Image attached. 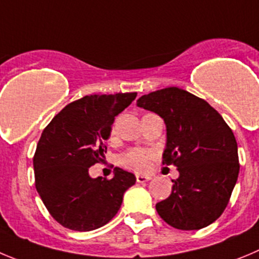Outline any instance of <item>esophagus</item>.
Segmentation results:
<instances>
[{
  "mask_svg": "<svg viewBox=\"0 0 259 259\" xmlns=\"http://www.w3.org/2000/svg\"><path fill=\"white\" fill-rule=\"evenodd\" d=\"M151 179V176L148 175H137V183H146V181H149Z\"/></svg>",
  "mask_w": 259,
  "mask_h": 259,
  "instance_id": "esophagus-1",
  "label": "esophagus"
}]
</instances>
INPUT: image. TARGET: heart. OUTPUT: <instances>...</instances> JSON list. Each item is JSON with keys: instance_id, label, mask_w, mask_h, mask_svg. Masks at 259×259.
<instances>
[{"instance_id": "heart-1", "label": "heart", "mask_w": 259, "mask_h": 259, "mask_svg": "<svg viewBox=\"0 0 259 259\" xmlns=\"http://www.w3.org/2000/svg\"><path fill=\"white\" fill-rule=\"evenodd\" d=\"M152 158V153L144 149H130L125 152L120 157V165L124 166L127 170L135 171V172H143L148 168L149 159Z\"/></svg>"}]
</instances>
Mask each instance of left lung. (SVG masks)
<instances>
[{
    "label": "left lung",
    "instance_id": "8db88e82",
    "mask_svg": "<svg viewBox=\"0 0 259 259\" xmlns=\"http://www.w3.org/2000/svg\"><path fill=\"white\" fill-rule=\"evenodd\" d=\"M138 106L163 118L162 165H174L180 174L170 197L156 204L159 217L179 230L206 228L225 211L238 180L233 130L206 101L176 87L142 96Z\"/></svg>",
    "mask_w": 259,
    "mask_h": 259
}]
</instances>
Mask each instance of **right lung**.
Returning <instances> with one entry per match:
<instances>
[{
  "label": "right lung",
  "instance_id": "right-lung-1",
  "mask_svg": "<svg viewBox=\"0 0 259 259\" xmlns=\"http://www.w3.org/2000/svg\"><path fill=\"white\" fill-rule=\"evenodd\" d=\"M135 97V92L85 96L62 108L43 130L33 157L35 188L64 228L92 231L106 225L135 184V176L118 167L112 179H92L88 172L105 161L115 116Z\"/></svg>",
  "mask_w": 259,
  "mask_h": 259
}]
</instances>
